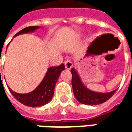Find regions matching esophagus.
Returning <instances> with one entry per match:
<instances>
[{"label":"esophagus","mask_w":132,"mask_h":132,"mask_svg":"<svg viewBox=\"0 0 132 132\" xmlns=\"http://www.w3.org/2000/svg\"><path fill=\"white\" fill-rule=\"evenodd\" d=\"M64 65H65V68L68 70H70L73 66V63L70 60H66L64 61Z\"/></svg>","instance_id":"esophagus-1"}]
</instances>
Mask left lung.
Instances as JSON below:
<instances>
[{"mask_svg":"<svg viewBox=\"0 0 132 132\" xmlns=\"http://www.w3.org/2000/svg\"><path fill=\"white\" fill-rule=\"evenodd\" d=\"M71 71L73 94L78 101L82 104L89 105L102 104L110 99L117 91V89L109 93H100L91 90L84 85L78 73L74 68H72Z\"/></svg>","mask_w":132,"mask_h":132,"instance_id":"left-lung-1","label":"left lung"}]
</instances>
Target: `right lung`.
Here are the masks:
<instances>
[{"mask_svg": "<svg viewBox=\"0 0 132 132\" xmlns=\"http://www.w3.org/2000/svg\"><path fill=\"white\" fill-rule=\"evenodd\" d=\"M39 28H41L40 26H32V27H26L17 33L14 36V37L22 34L35 32ZM64 69H65V66L63 64H61L60 66L56 67H49L47 69L46 74L44 76L43 80L39 83V85L34 90L28 93H24V94L18 93L13 91L9 87L8 89L15 98L18 100L20 102H21L22 104L32 108L40 107L42 105H46L51 101L54 95L56 83L57 82L61 73Z\"/></svg>", "mask_w": 132, "mask_h": 132, "instance_id": "obj_1", "label": "right lung"}]
</instances>
